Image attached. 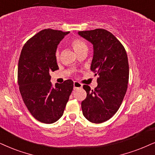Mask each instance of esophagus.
Here are the masks:
<instances>
[{"mask_svg":"<svg viewBox=\"0 0 155 155\" xmlns=\"http://www.w3.org/2000/svg\"><path fill=\"white\" fill-rule=\"evenodd\" d=\"M82 87V84L78 81H74V89H79V88Z\"/></svg>","mask_w":155,"mask_h":155,"instance_id":"esophagus-1","label":"esophagus"}]
</instances>
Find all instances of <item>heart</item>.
<instances>
[{
  "label": "heart",
  "instance_id": "b5f03b06",
  "mask_svg": "<svg viewBox=\"0 0 155 155\" xmlns=\"http://www.w3.org/2000/svg\"><path fill=\"white\" fill-rule=\"evenodd\" d=\"M70 44H71V46L72 47H73L74 51H75L77 54H79L80 52L82 51L87 49V45H86L84 41H82L81 39L80 38H72L71 40L70 41ZM55 57H56V59L57 60L59 58V51L58 49L56 51V52H55Z\"/></svg>",
  "mask_w": 155,
  "mask_h": 155
}]
</instances>
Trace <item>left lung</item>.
I'll list each match as a JSON object with an SVG mask.
<instances>
[{
    "label": "left lung",
    "mask_w": 155,
    "mask_h": 155,
    "mask_svg": "<svg viewBox=\"0 0 155 155\" xmlns=\"http://www.w3.org/2000/svg\"><path fill=\"white\" fill-rule=\"evenodd\" d=\"M78 34L93 44L91 70L99 76L94 90L83 86L87 98L81 102L82 112L89 121L99 124L111 118L122 103L128 87V58L123 45L105 29Z\"/></svg>",
    "instance_id": "8db88e82"
}]
</instances>
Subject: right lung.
Listing matches in <instances>:
<instances>
[{
    "label": "right lung",
    "instance_id": "right-lung-1",
    "mask_svg": "<svg viewBox=\"0 0 155 155\" xmlns=\"http://www.w3.org/2000/svg\"><path fill=\"white\" fill-rule=\"evenodd\" d=\"M68 32L44 29L25 43L18 66V83L27 109L37 120L52 124L63 115L74 87L71 79L51 82L50 73L58 69L55 57L58 44Z\"/></svg>",
    "mask_w": 155,
    "mask_h": 155
}]
</instances>
